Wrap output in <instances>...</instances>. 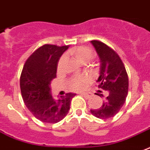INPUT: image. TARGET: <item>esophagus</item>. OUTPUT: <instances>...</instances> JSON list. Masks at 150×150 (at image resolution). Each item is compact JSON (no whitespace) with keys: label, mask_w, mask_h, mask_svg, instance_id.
Masks as SVG:
<instances>
[{"label":"esophagus","mask_w":150,"mask_h":150,"mask_svg":"<svg viewBox=\"0 0 150 150\" xmlns=\"http://www.w3.org/2000/svg\"><path fill=\"white\" fill-rule=\"evenodd\" d=\"M81 95L86 99H88V98L92 97V93H81Z\"/></svg>","instance_id":"esophagus-1"}]
</instances>
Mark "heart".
I'll return each instance as SVG.
<instances>
[{
    "label": "heart",
    "instance_id": "heart-1",
    "mask_svg": "<svg viewBox=\"0 0 150 150\" xmlns=\"http://www.w3.org/2000/svg\"><path fill=\"white\" fill-rule=\"evenodd\" d=\"M75 58L76 61H81L84 59H90L92 57L91 50L88 48L85 47H80L78 49H76L74 52ZM88 77L87 76H76L74 77L70 81V87L73 90H82L86 88V85L88 84Z\"/></svg>",
    "mask_w": 150,
    "mask_h": 150
}]
</instances>
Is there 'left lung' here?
Instances as JSON below:
<instances>
[{"label":"left lung","instance_id":"left-lung-1","mask_svg":"<svg viewBox=\"0 0 150 150\" xmlns=\"http://www.w3.org/2000/svg\"><path fill=\"white\" fill-rule=\"evenodd\" d=\"M100 60V75L97 82L98 87L109 92L102 105L97 110H90L96 117L107 119L112 117L119 112L124 105L129 88V79L124 64L112 49L98 40H91ZM98 90L96 95L104 97Z\"/></svg>","mask_w":150,"mask_h":150}]
</instances>
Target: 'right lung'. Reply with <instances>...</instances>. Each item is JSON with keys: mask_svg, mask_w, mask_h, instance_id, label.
<instances>
[{"mask_svg": "<svg viewBox=\"0 0 150 150\" xmlns=\"http://www.w3.org/2000/svg\"><path fill=\"white\" fill-rule=\"evenodd\" d=\"M69 47L45 45L29 57L23 67L20 79L23 100L35 117L43 122L62 121L76 95L69 93L57 100L51 95L50 82L56 77L57 62Z\"/></svg>", "mask_w": 150, "mask_h": 150, "instance_id": "obj_1", "label": "right lung"}]
</instances>
